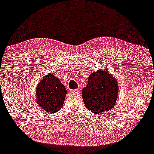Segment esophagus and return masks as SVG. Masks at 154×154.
I'll return each instance as SVG.
<instances>
[{
	"instance_id": "1",
	"label": "esophagus",
	"mask_w": 154,
	"mask_h": 154,
	"mask_svg": "<svg viewBox=\"0 0 154 154\" xmlns=\"http://www.w3.org/2000/svg\"><path fill=\"white\" fill-rule=\"evenodd\" d=\"M73 94H79L81 93V88H78V89H74L71 91Z\"/></svg>"
}]
</instances>
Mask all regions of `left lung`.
I'll return each instance as SVG.
<instances>
[{"mask_svg": "<svg viewBox=\"0 0 154 154\" xmlns=\"http://www.w3.org/2000/svg\"><path fill=\"white\" fill-rule=\"evenodd\" d=\"M119 93L116 79L107 71H97L88 77L87 86L82 90V97L88 110L93 113L109 111L114 106Z\"/></svg>", "mask_w": 154, "mask_h": 154, "instance_id": "left-lung-1", "label": "left lung"}]
</instances>
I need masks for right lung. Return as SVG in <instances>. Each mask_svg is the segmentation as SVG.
Segmentation results:
<instances>
[{
  "label": "right lung",
  "instance_id": "add662e5",
  "mask_svg": "<svg viewBox=\"0 0 154 154\" xmlns=\"http://www.w3.org/2000/svg\"><path fill=\"white\" fill-rule=\"evenodd\" d=\"M66 95L64 85L52 74L44 77L36 88L38 105L50 113H54L62 109Z\"/></svg>",
  "mask_w": 154,
  "mask_h": 154
}]
</instances>
